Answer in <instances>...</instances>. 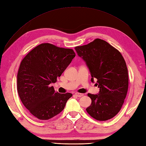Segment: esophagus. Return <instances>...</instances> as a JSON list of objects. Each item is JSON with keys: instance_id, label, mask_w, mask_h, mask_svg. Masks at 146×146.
<instances>
[{"instance_id": "1", "label": "esophagus", "mask_w": 146, "mask_h": 146, "mask_svg": "<svg viewBox=\"0 0 146 146\" xmlns=\"http://www.w3.org/2000/svg\"><path fill=\"white\" fill-rule=\"evenodd\" d=\"M75 95L76 96V97H81L82 96H83V94H80V93H75Z\"/></svg>"}]
</instances>
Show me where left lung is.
Returning <instances> with one entry per match:
<instances>
[{
	"mask_svg": "<svg viewBox=\"0 0 146 146\" xmlns=\"http://www.w3.org/2000/svg\"><path fill=\"white\" fill-rule=\"evenodd\" d=\"M75 49L85 61L92 82L97 79L96 84L100 88L98 94H88L92 104L86 111L97 120L111 119L120 110L128 90V70L124 59L117 49L100 39Z\"/></svg>",
	"mask_w": 146,
	"mask_h": 146,
	"instance_id": "left-lung-1",
	"label": "left lung"
}]
</instances>
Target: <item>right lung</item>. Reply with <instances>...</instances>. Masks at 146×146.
Wrapping results in <instances>:
<instances>
[{
	"label": "right lung",
	"mask_w": 146,
	"mask_h": 146,
	"mask_svg": "<svg viewBox=\"0 0 146 146\" xmlns=\"http://www.w3.org/2000/svg\"><path fill=\"white\" fill-rule=\"evenodd\" d=\"M75 56L72 49L42 43L22 60L17 73V92L33 115L49 120L64 109L70 93L59 94L50 84L56 82Z\"/></svg>",
	"instance_id": "1"
}]
</instances>
